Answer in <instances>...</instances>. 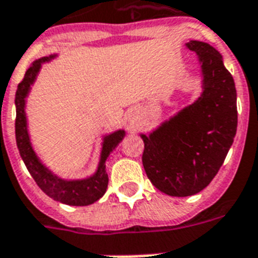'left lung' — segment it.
<instances>
[{
	"instance_id": "left-lung-1",
	"label": "left lung",
	"mask_w": 258,
	"mask_h": 258,
	"mask_svg": "<svg viewBox=\"0 0 258 258\" xmlns=\"http://www.w3.org/2000/svg\"><path fill=\"white\" fill-rule=\"evenodd\" d=\"M186 47L201 64V95L149 135L141 134L145 172L154 187L172 197L207 187L224 163L238 125L235 83L221 54L201 41Z\"/></svg>"
}]
</instances>
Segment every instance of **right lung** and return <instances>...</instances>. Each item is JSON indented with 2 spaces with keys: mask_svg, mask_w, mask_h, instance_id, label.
Here are the masks:
<instances>
[{
  "mask_svg": "<svg viewBox=\"0 0 258 258\" xmlns=\"http://www.w3.org/2000/svg\"><path fill=\"white\" fill-rule=\"evenodd\" d=\"M57 54H51L49 57L38 58L31 64V67L26 71V75L23 81L19 83L15 97V105H16V123H15V131H16V144L19 153L22 156L23 161L27 167L28 172L31 173L34 180L37 182L42 191L53 198L54 201L62 202L67 205L74 207H86L93 202L98 201L108 188V173H106V160L117 148V145L123 141L125 137L124 130H117L112 134L104 137L102 149H101L100 163L98 168L91 176L86 179H78V180H66L61 179L57 175L51 172L50 169L43 165L39 157L32 149L30 134L27 127V116H26V98L31 90V86L37 79L38 74L41 71L43 62L56 58Z\"/></svg>",
  "mask_w": 258,
  "mask_h": 258,
  "instance_id": "1",
  "label": "right lung"
}]
</instances>
